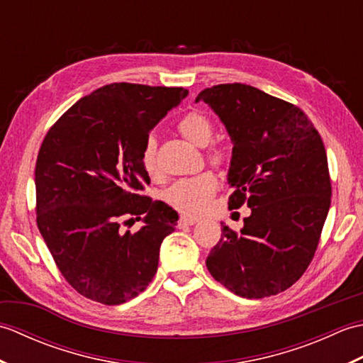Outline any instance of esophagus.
<instances>
[{
	"mask_svg": "<svg viewBox=\"0 0 363 363\" xmlns=\"http://www.w3.org/2000/svg\"><path fill=\"white\" fill-rule=\"evenodd\" d=\"M198 220L196 218H190V217H181L177 220V226L184 228V226H194Z\"/></svg>",
	"mask_w": 363,
	"mask_h": 363,
	"instance_id": "34e87169",
	"label": "esophagus"
}]
</instances>
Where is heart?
Wrapping results in <instances>:
<instances>
[{"label":"heart","mask_w":363,"mask_h":363,"mask_svg":"<svg viewBox=\"0 0 363 363\" xmlns=\"http://www.w3.org/2000/svg\"><path fill=\"white\" fill-rule=\"evenodd\" d=\"M177 130L190 143L199 146V148H204V146L209 145L215 133L211 118L199 111H191L187 115H184L179 123H177ZM226 157L228 151L223 146H212L207 151V159L215 165H221ZM142 165L148 174H156L159 172L157 140L154 135H150L145 140L142 150ZM217 189V177L211 172H204L201 174L176 181L173 186H169L165 190L164 198L169 206L174 207L181 213L199 215L209 204Z\"/></svg>","instance_id":"b5f03b06"}]
</instances>
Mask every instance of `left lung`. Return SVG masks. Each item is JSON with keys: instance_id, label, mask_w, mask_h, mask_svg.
<instances>
[{"instance_id": "1", "label": "left lung", "mask_w": 363, "mask_h": 363, "mask_svg": "<svg viewBox=\"0 0 363 363\" xmlns=\"http://www.w3.org/2000/svg\"><path fill=\"white\" fill-rule=\"evenodd\" d=\"M198 101L211 106L234 143L229 209L251 207L240 233L221 225L207 269L242 298L277 295L317 251L333 194L325 145L299 107L246 84L204 89Z\"/></svg>"}]
</instances>
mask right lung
Returning <instances> with one entry per match:
<instances>
[{"label": "right lung", "mask_w": 363, "mask_h": 363, "mask_svg": "<svg viewBox=\"0 0 363 363\" xmlns=\"http://www.w3.org/2000/svg\"><path fill=\"white\" fill-rule=\"evenodd\" d=\"M189 90L113 82L74 103L45 135L35 164L37 226L59 272L96 303L135 298L157 272L177 213L142 195V150ZM142 219L133 235L121 223ZM127 221L125 222L124 220Z\"/></svg>", "instance_id": "add662e5"}]
</instances>
